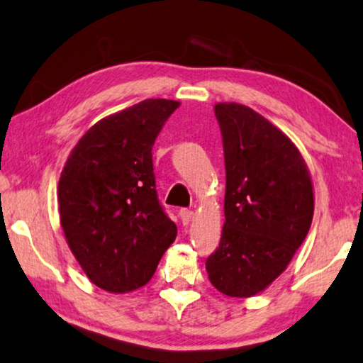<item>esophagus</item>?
<instances>
[{
	"label": "esophagus",
	"instance_id": "34e87169",
	"mask_svg": "<svg viewBox=\"0 0 363 363\" xmlns=\"http://www.w3.org/2000/svg\"><path fill=\"white\" fill-rule=\"evenodd\" d=\"M178 216H180L183 225H186V224H189V222H191V219H193V211H189V209H180V213H178Z\"/></svg>",
	"mask_w": 363,
	"mask_h": 363
}]
</instances>
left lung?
<instances>
[{"mask_svg": "<svg viewBox=\"0 0 363 363\" xmlns=\"http://www.w3.org/2000/svg\"><path fill=\"white\" fill-rule=\"evenodd\" d=\"M225 162V222L206 259L209 281L228 297H252L291 263L313 219L310 172L281 130L247 105L217 104Z\"/></svg>", "mask_w": 363, "mask_h": 363, "instance_id": "obj_1", "label": "left lung"}]
</instances>
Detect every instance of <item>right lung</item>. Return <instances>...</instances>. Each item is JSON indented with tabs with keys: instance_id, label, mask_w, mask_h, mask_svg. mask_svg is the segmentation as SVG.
<instances>
[{
	"instance_id": "add662e5",
	"label": "right lung",
	"mask_w": 363,
	"mask_h": 363,
	"mask_svg": "<svg viewBox=\"0 0 363 363\" xmlns=\"http://www.w3.org/2000/svg\"><path fill=\"white\" fill-rule=\"evenodd\" d=\"M175 100L147 99L94 125L60 177V220L87 277L123 294L150 281L177 225L155 191L152 146Z\"/></svg>"
}]
</instances>
